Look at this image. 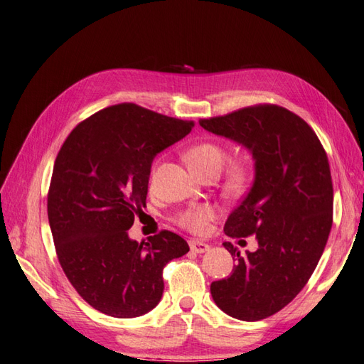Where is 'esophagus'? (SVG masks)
Instances as JSON below:
<instances>
[{
	"label": "esophagus",
	"instance_id": "34e87169",
	"mask_svg": "<svg viewBox=\"0 0 364 364\" xmlns=\"http://www.w3.org/2000/svg\"><path fill=\"white\" fill-rule=\"evenodd\" d=\"M188 245H190V249L193 250V252H196V254H204L210 249V246L207 243H204V241H198V240H190Z\"/></svg>",
	"mask_w": 364,
	"mask_h": 364
}]
</instances>
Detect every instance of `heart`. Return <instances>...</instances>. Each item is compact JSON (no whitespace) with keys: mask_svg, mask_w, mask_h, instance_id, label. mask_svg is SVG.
Instances as JSON below:
<instances>
[{"mask_svg":"<svg viewBox=\"0 0 364 364\" xmlns=\"http://www.w3.org/2000/svg\"><path fill=\"white\" fill-rule=\"evenodd\" d=\"M190 168L199 176L220 174L224 164L228 161V151L218 143L200 141L193 146L185 154ZM154 174V171H152ZM250 182V169L243 161H233L225 173L224 190L229 195H241L246 191ZM216 216V208L212 205H198L183 210L177 216V223L182 228L195 233H204L208 230V224Z\"/></svg>","mask_w":364,"mask_h":364,"instance_id":"b5f03b06","label":"heart"}]
</instances>
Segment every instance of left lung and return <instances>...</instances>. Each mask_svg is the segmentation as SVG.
<instances>
[{"mask_svg": "<svg viewBox=\"0 0 364 364\" xmlns=\"http://www.w3.org/2000/svg\"><path fill=\"white\" fill-rule=\"evenodd\" d=\"M205 131L243 144L255 160L247 196L229 215L228 237L255 235L258 249L212 282L215 304L240 321H260L301 293L324 252L333 221V185L324 148L305 121L285 107L258 104L199 119Z\"/></svg>", "mask_w": 364, "mask_h": 364, "instance_id": "obj_1", "label": "left lung"}]
</instances>
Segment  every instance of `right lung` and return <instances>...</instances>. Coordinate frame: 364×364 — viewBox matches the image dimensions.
<instances>
[{"mask_svg":"<svg viewBox=\"0 0 364 364\" xmlns=\"http://www.w3.org/2000/svg\"><path fill=\"white\" fill-rule=\"evenodd\" d=\"M193 127L126 102L96 112L63 141L48 220L63 272L95 310L114 318L151 311L164 294L166 263L190 250L174 232L136 243L127 230L146 207L152 160Z\"/></svg>","mask_w":364,"mask_h":364,"instance_id":"add662e5","label":"right lung"}]
</instances>
